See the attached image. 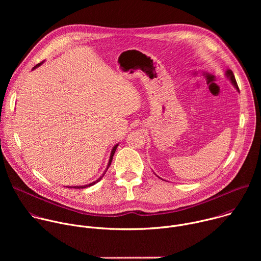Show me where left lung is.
<instances>
[{"label":"left lung","mask_w":261,"mask_h":261,"mask_svg":"<svg viewBox=\"0 0 261 261\" xmlns=\"http://www.w3.org/2000/svg\"><path fill=\"white\" fill-rule=\"evenodd\" d=\"M226 76H227V79H229V81L232 83V85L234 86V88L240 92V89H239V87H238V84H237V81H236V77H234V75H233V72L231 71V70H227L226 71Z\"/></svg>","instance_id":"8db88e82"}]
</instances>
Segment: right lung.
Segmentation results:
<instances>
[{
  "instance_id": "obj_1",
  "label": "right lung",
  "mask_w": 261,
  "mask_h": 261,
  "mask_svg": "<svg viewBox=\"0 0 261 261\" xmlns=\"http://www.w3.org/2000/svg\"><path fill=\"white\" fill-rule=\"evenodd\" d=\"M43 62H41V63H39V64H37L35 67H34V69L35 68H37V67H39L41 64H42ZM118 145L119 144H116L115 146H114V148H113V151H111V154H110V158H109V162H108V164H107V167H106V170L108 169V167L110 166V164H111V161H113V157H114V155H115V152H116V150H117V147H118ZM106 170L104 171V173L97 179V180H95V181H93V182H91V184H89V185H86V186H75V187H68V188H75V189H81V188H87V187H90V186H93V185H95L96 182H98L103 176H104V174H105V172H106Z\"/></svg>"
}]
</instances>
